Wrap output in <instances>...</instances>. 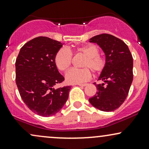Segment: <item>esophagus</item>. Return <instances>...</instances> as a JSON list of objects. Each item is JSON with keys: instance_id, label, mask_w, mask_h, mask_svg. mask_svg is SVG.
Here are the masks:
<instances>
[{"instance_id": "esophagus-1", "label": "esophagus", "mask_w": 149, "mask_h": 149, "mask_svg": "<svg viewBox=\"0 0 149 149\" xmlns=\"http://www.w3.org/2000/svg\"><path fill=\"white\" fill-rule=\"evenodd\" d=\"M77 84L79 86H81V87H85V86L87 85V84Z\"/></svg>"}]
</instances>
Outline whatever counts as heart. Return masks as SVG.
Listing matches in <instances>:
<instances>
[{
  "label": "heart",
  "instance_id": "1",
  "mask_svg": "<svg viewBox=\"0 0 149 149\" xmlns=\"http://www.w3.org/2000/svg\"><path fill=\"white\" fill-rule=\"evenodd\" d=\"M77 53L85 56L81 62V69H71L65 74V79L70 84H80L91 79V71L100 74L106 67V59L100 55V49L95 45L89 44L77 47ZM72 61V53L67 48H61L56 53L55 64L60 71H65L70 68Z\"/></svg>",
  "mask_w": 149,
  "mask_h": 149
}]
</instances>
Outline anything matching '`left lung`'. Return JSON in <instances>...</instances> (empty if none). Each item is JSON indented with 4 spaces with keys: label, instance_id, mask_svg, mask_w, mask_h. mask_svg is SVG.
<instances>
[{
    "label": "left lung",
    "instance_id": "obj_1",
    "mask_svg": "<svg viewBox=\"0 0 149 149\" xmlns=\"http://www.w3.org/2000/svg\"><path fill=\"white\" fill-rule=\"evenodd\" d=\"M96 42L106 55V67L96 84L97 92L89 99L92 106L103 111H112L124 103L133 81V57L124 41L109 34H100L89 40Z\"/></svg>",
    "mask_w": 149,
    "mask_h": 149
}]
</instances>
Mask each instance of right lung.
Instances as JSON below:
<instances>
[{"instance_id":"add662e5","label":"right lung","mask_w":149,"mask_h":149,"mask_svg":"<svg viewBox=\"0 0 149 149\" xmlns=\"http://www.w3.org/2000/svg\"><path fill=\"white\" fill-rule=\"evenodd\" d=\"M62 46L59 41L38 37L24 45L15 61V81L20 97L40 116L55 114L68 99L71 86L54 88L65 80L55 64Z\"/></svg>"}]
</instances>
